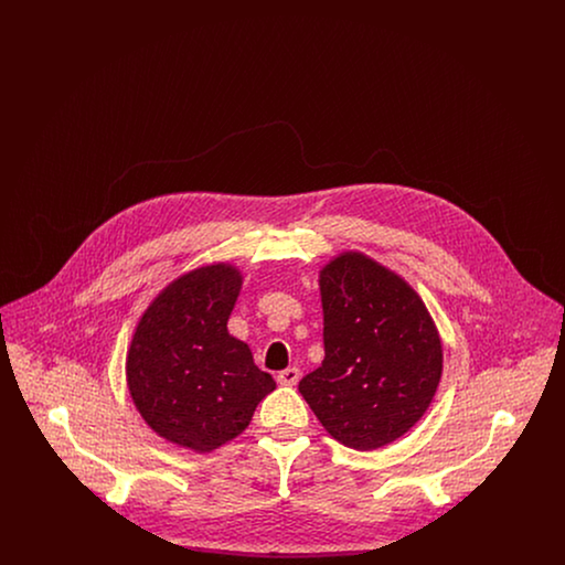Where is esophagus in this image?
<instances>
[{
  "label": "esophagus",
  "instance_id": "1",
  "mask_svg": "<svg viewBox=\"0 0 565 565\" xmlns=\"http://www.w3.org/2000/svg\"><path fill=\"white\" fill-rule=\"evenodd\" d=\"M298 379H300V371L295 369V366H292V369H286V371H281V373L277 375L279 385H296Z\"/></svg>",
  "mask_w": 565,
  "mask_h": 565
}]
</instances>
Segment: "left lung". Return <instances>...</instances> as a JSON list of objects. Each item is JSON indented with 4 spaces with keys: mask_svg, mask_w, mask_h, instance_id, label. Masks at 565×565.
<instances>
[{
    "mask_svg": "<svg viewBox=\"0 0 565 565\" xmlns=\"http://www.w3.org/2000/svg\"><path fill=\"white\" fill-rule=\"evenodd\" d=\"M320 295L326 355L298 392L332 438L373 451L428 411L443 373L438 330L403 277L360 252L320 270Z\"/></svg>",
    "mask_w": 565,
    "mask_h": 565,
    "instance_id": "1",
    "label": "left lung"
}]
</instances>
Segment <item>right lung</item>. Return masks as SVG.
Instances as JSON below:
<instances>
[{
	"instance_id": "add662e5",
	"label": "right lung",
	"mask_w": 565,
	"mask_h": 565,
	"mask_svg": "<svg viewBox=\"0 0 565 565\" xmlns=\"http://www.w3.org/2000/svg\"><path fill=\"white\" fill-rule=\"evenodd\" d=\"M242 284V273L222 263L178 277L141 316L127 355L139 415L196 454L239 436L275 390L273 376L226 328Z\"/></svg>"
}]
</instances>
